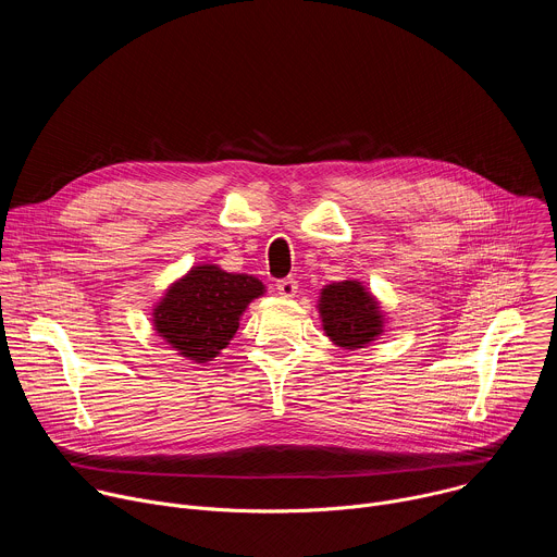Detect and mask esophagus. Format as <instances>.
<instances>
[{
	"instance_id": "34e87169",
	"label": "esophagus",
	"mask_w": 557,
	"mask_h": 557,
	"mask_svg": "<svg viewBox=\"0 0 557 557\" xmlns=\"http://www.w3.org/2000/svg\"><path fill=\"white\" fill-rule=\"evenodd\" d=\"M275 286H277V293H280L282 297H295V293H297V282L290 280V277L277 280Z\"/></svg>"
}]
</instances>
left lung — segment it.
<instances>
[{
	"instance_id": "1",
	"label": "left lung",
	"mask_w": 557,
	"mask_h": 557,
	"mask_svg": "<svg viewBox=\"0 0 557 557\" xmlns=\"http://www.w3.org/2000/svg\"><path fill=\"white\" fill-rule=\"evenodd\" d=\"M317 310L326 337L344 350L366 348L383 333L385 314L376 297L359 280L324 286L317 299Z\"/></svg>"
}]
</instances>
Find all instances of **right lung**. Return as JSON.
<instances>
[{
  "label": "right lung",
  "instance_id": "right-lung-1",
  "mask_svg": "<svg viewBox=\"0 0 557 557\" xmlns=\"http://www.w3.org/2000/svg\"><path fill=\"white\" fill-rule=\"evenodd\" d=\"M264 293L267 286L253 275L198 264L153 304L151 324L181 357L207 363L228 346L249 304Z\"/></svg>",
  "mask_w": 557,
  "mask_h": 557
}]
</instances>
